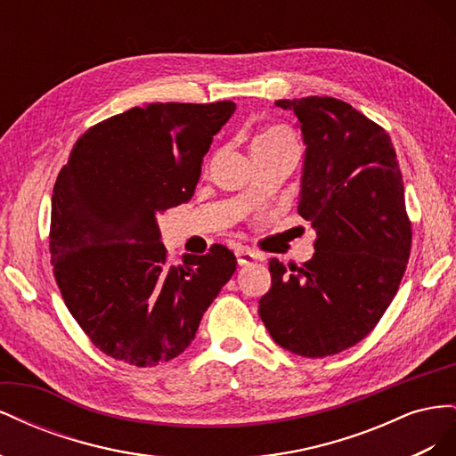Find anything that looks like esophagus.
Masks as SVG:
<instances>
[{
  "mask_svg": "<svg viewBox=\"0 0 456 456\" xmlns=\"http://www.w3.org/2000/svg\"><path fill=\"white\" fill-rule=\"evenodd\" d=\"M236 256H238V265H240V266L251 265V262L260 260V255L255 253V251H251V249H247V247H238V249H236Z\"/></svg>",
  "mask_w": 456,
  "mask_h": 456,
  "instance_id": "34e87169",
  "label": "esophagus"
}]
</instances>
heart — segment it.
<instances>
[{"mask_svg": "<svg viewBox=\"0 0 456 456\" xmlns=\"http://www.w3.org/2000/svg\"><path fill=\"white\" fill-rule=\"evenodd\" d=\"M281 141H293L291 134H289L285 129H270L266 133L258 134L256 139L253 141V144H260V142H281Z\"/></svg>", "mask_w": 456, "mask_h": 456, "instance_id": "b5f03b06", "label": "heart"}]
</instances>
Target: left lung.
Returning <instances> with one entry per match:
<instances>
[{
  "label": "left lung",
  "instance_id": "left-lung-1",
  "mask_svg": "<svg viewBox=\"0 0 456 456\" xmlns=\"http://www.w3.org/2000/svg\"><path fill=\"white\" fill-rule=\"evenodd\" d=\"M298 119V215L317 233L314 256L287 270L270 260L258 315L281 348L325 357L363 340L394 300L411 253L403 176L375 121L333 96L275 101Z\"/></svg>",
  "mask_w": 456,
  "mask_h": 456
}]
</instances>
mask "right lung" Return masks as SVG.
<instances>
[{
	"mask_svg": "<svg viewBox=\"0 0 456 456\" xmlns=\"http://www.w3.org/2000/svg\"><path fill=\"white\" fill-rule=\"evenodd\" d=\"M236 112L151 102L76 142L51 201L49 249L62 298L93 344L134 367L171 362L236 272L224 245L167 265L158 215L194 196L213 136Z\"/></svg>",
	"mask_w": 456,
	"mask_h": 456,
	"instance_id": "obj_1",
	"label": "right lung"
}]
</instances>
